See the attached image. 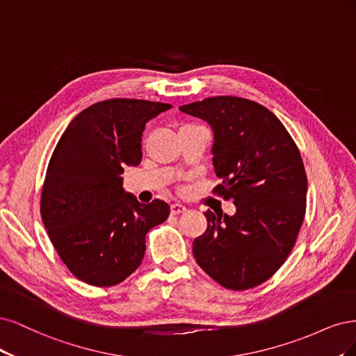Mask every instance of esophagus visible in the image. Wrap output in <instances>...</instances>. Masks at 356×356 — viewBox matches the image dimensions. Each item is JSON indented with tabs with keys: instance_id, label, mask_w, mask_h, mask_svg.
<instances>
[{
	"instance_id": "34e87169",
	"label": "esophagus",
	"mask_w": 356,
	"mask_h": 356,
	"mask_svg": "<svg viewBox=\"0 0 356 356\" xmlns=\"http://www.w3.org/2000/svg\"><path fill=\"white\" fill-rule=\"evenodd\" d=\"M170 210H171V214L177 216V214L185 213V211H186V207H185V205H183V204H180V202H173V204H171Z\"/></svg>"
}]
</instances>
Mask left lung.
<instances>
[{"instance_id": "1", "label": "left lung", "mask_w": 356, "mask_h": 356, "mask_svg": "<svg viewBox=\"0 0 356 356\" xmlns=\"http://www.w3.org/2000/svg\"><path fill=\"white\" fill-rule=\"evenodd\" d=\"M207 121L213 165L234 216L207 210V231L193 241L201 269L227 290L268 281L291 253L306 211L307 177L299 147L282 122L259 103L216 96L179 108Z\"/></svg>"}]
</instances>
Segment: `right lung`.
I'll use <instances>...</instances> for the list:
<instances>
[{"mask_svg": "<svg viewBox=\"0 0 356 356\" xmlns=\"http://www.w3.org/2000/svg\"><path fill=\"white\" fill-rule=\"evenodd\" d=\"M168 103L109 99L67 125L45 173L40 211L57 254L74 277L95 286L122 282L140 266L146 234L167 220L168 204L125 193V165L142 161L149 120Z\"/></svg>", "mask_w": 356, "mask_h": 356, "instance_id": "right-lung-1", "label": "right lung"}]
</instances>
